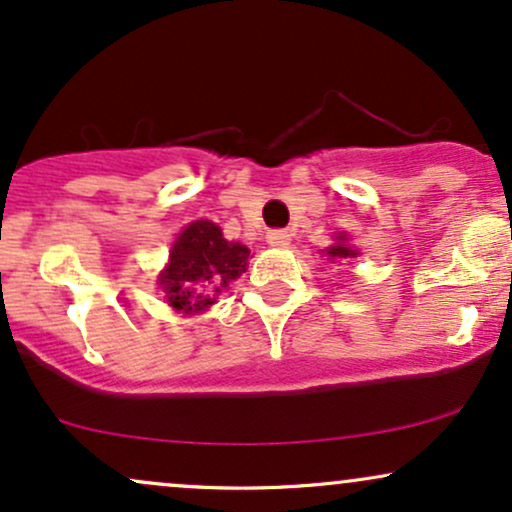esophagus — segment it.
<instances>
[{
  "mask_svg": "<svg viewBox=\"0 0 512 512\" xmlns=\"http://www.w3.org/2000/svg\"><path fill=\"white\" fill-rule=\"evenodd\" d=\"M267 243L274 245V248H286V245L291 243L289 231H284V228H274V231L267 233Z\"/></svg>",
  "mask_w": 512,
  "mask_h": 512,
  "instance_id": "esophagus-1",
  "label": "esophagus"
}]
</instances>
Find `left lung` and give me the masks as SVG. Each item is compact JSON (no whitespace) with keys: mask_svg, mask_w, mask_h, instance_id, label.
I'll return each instance as SVG.
<instances>
[{"mask_svg":"<svg viewBox=\"0 0 512 512\" xmlns=\"http://www.w3.org/2000/svg\"><path fill=\"white\" fill-rule=\"evenodd\" d=\"M339 240H344V238H339ZM327 255H330L332 257V260H334V257H354L356 255V252L354 250H349V248H344V245H332V248L330 250H327Z\"/></svg>","mask_w":512,"mask_h":512,"instance_id":"8db88e82","label":"left lung"}]
</instances>
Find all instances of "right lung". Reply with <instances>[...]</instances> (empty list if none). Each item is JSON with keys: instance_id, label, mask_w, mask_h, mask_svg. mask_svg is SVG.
Instances as JSON below:
<instances>
[{"instance_id": "add662e5", "label": "right lung", "mask_w": 512, "mask_h": 512, "mask_svg": "<svg viewBox=\"0 0 512 512\" xmlns=\"http://www.w3.org/2000/svg\"><path fill=\"white\" fill-rule=\"evenodd\" d=\"M248 257L250 250L240 243H228L216 223L195 221L175 240L158 284L175 310L197 313L214 303V293L245 272Z\"/></svg>"}]
</instances>
